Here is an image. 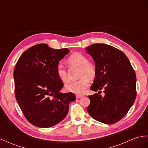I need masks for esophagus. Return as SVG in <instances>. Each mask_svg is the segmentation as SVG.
<instances>
[{"instance_id":"1","label":"esophagus","mask_w":148,"mask_h":148,"mask_svg":"<svg viewBox=\"0 0 148 148\" xmlns=\"http://www.w3.org/2000/svg\"><path fill=\"white\" fill-rule=\"evenodd\" d=\"M81 97H83L82 95H76V98L77 99H80V98H81Z\"/></svg>"}]
</instances>
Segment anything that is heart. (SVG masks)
Returning a JSON list of instances; mask_svg holds the SVG:
<instances>
[{
  "label": "heart",
  "instance_id": "obj_1",
  "mask_svg": "<svg viewBox=\"0 0 148 148\" xmlns=\"http://www.w3.org/2000/svg\"><path fill=\"white\" fill-rule=\"evenodd\" d=\"M68 62L71 66H77L80 67V79L67 84L65 90L69 92L80 94L83 93L90 85V80L93 79L96 76V67L92 63L88 62L85 55L80 53H74L68 58ZM56 74L63 82H67L69 80L68 74L65 68L62 64H58L56 67Z\"/></svg>",
  "mask_w": 148,
  "mask_h": 148
}]
</instances>
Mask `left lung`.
Listing matches in <instances>:
<instances>
[{
    "mask_svg": "<svg viewBox=\"0 0 148 148\" xmlns=\"http://www.w3.org/2000/svg\"><path fill=\"white\" fill-rule=\"evenodd\" d=\"M92 56L96 76L91 90L103 89L105 95H89L87 111L95 120L113 124L126 115L136 98V76L127 56L106 44H94L85 49Z\"/></svg>",
    "mask_w": 148,
    "mask_h": 148,
    "instance_id": "8db88e82",
    "label": "left lung"
}]
</instances>
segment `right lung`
<instances>
[{"label": "right lung", "instance_id": "right-lung-1", "mask_svg": "<svg viewBox=\"0 0 148 148\" xmlns=\"http://www.w3.org/2000/svg\"><path fill=\"white\" fill-rule=\"evenodd\" d=\"M69 51L37 45L25 51L15 66L16 99L25 117L34 126L48 128L58 124L67 116L69 103L76 99L73 93L60 92L64 84L56 71Z\"/></svg>", "mask_w": 148, "mask_h": 148}]
</instances>
